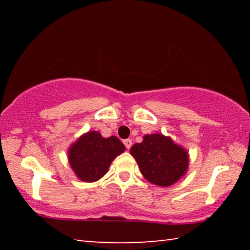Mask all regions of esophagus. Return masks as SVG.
Segmentation results:
<instances>
[{
    "mask_svg": "<svg viewBox=\"0 0 250 250\" xmlns=\"http://www.w3.org/2000/svg\"><path fill=\"white\" fill-rule=\"evenodd\" d=\"M124 143H125V146L126 149H130L131 146H132V141H131L130 139H126V140L124 141Z\"/></svg>",
    "mask_w": 250,
    "mask_h": 250,
    "instance_id": "obj_1",
    "label": "esophagus"
}]
</instances>
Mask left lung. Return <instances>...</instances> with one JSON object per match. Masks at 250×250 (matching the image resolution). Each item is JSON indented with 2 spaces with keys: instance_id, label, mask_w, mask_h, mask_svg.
Here are the masks:
<instances>
[{
  "instance_id": "left-lung-1",
  "label": "left lung",
  "mask_w": 250,
  "mask_h": 250,
  "mask_svg": "<svg viewBox=\"0 0 250 250\" xmlns=\"http://www.w3.org/2000/svg\"><path fill=\"white\" fill-rule=\"evenodd\" d=\"M130 153L145 179L156 186H171L188 170V150L162 133L146 134L141 143L132 146Z\"/></svg>"
}]
</instances>
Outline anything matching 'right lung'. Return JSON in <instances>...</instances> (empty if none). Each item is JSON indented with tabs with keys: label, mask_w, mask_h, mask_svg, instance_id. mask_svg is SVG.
Returning a JSON list of instances; mask_svg holds the SVG:
<instances>
[{
	"label": "right lung",
	"mask_w": 250,
	"mask_h": 250,
	"mask_svg": "<svg viewBox=\"0 0 250 250\" xmlns=\"http://www.w3.org/2000/svg\"><path fill=\"white\" fill-rule=\"evenodd\" d=\"M125 150V145L115 135L104 138L98 131H88L71 143L67 156L75 175L80 181L91 183L100 180L112 161Z\"/></svg>",
	"instance_id": "add662e5"
}]
</instances>
